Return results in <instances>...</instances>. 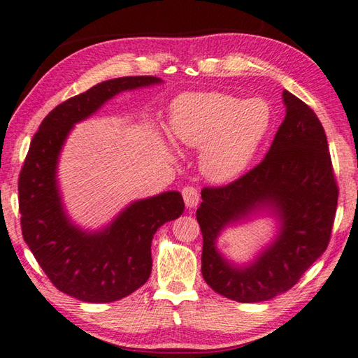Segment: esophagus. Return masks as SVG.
Wrapping results in <instances>:
<instances>
[{
  "label": "esophagus",
  "mask_w": 358,
  "mask_h": 358,
  "mask_svg": "<svg viewBox=\"0 0 358 358\" xmlns=\"http://www.w3.org/2000/svg\"><path fill=\"white\" fill-rule=\"evenodd\" d=\"M182 196H184V201H185V205L188 206V208H194V206L201 201L199 189H197L196 187H192V185L182 189Z\"/></svg>",
  "instance_id": "esophagus-1"
}]
</instances>
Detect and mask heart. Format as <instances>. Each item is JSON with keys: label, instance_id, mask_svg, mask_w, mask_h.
<instances>
[{"label": "heart", "instance_id": "b5f03b06", "mask_svg": "<svg viewBox=\"0 0 358 358\" xmlns=\"http://www.w3.org/2000/svg\"><path fill=\"white\" fill-rule=\"evenodd\" d=\"M271 124V107L264 99L206 92L174 101L170 130L180 144L202 147L201 166L206 176L228 180L250 164Z\"/></svg>", "mask_w": 358, "mask_h": 358}]
</instances>
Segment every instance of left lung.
I'll return each mask as SVG.
<instances>
[{"label": "left lung", "instance_id": "1", "mask_svg": "<svg viewBox=\"0 0 358 358\" xmlns=\"http://www.w3.org/2000/svg\"><path fill=\"white\" fill-rule=\"evenodd\" d=\"M287 116L265 159L243 176L205 187L196 211L202 275L211 289L242 303L265 301L288 291L328 248L338 187L327 134L314 110L283 90ZM259 204H273L282 217L278 242L248 268L228 266L213 243L220 229Z\"/></svg>", "mask_w": 358, "mask_h": 358}]
</instances>
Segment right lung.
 Returning a JSON list of instances; mask_svg holds the SVG:
<instances>
[{"label":"right lung","mask_w":358,"mask_h":358,"mask_svg":"<svg viewBox=\"0 0 358 358\" xmlns=\"http://www.w3.org/2000/svg\"><path fill=\"white\" fill-rule=\"evenodd\" d=\"M161 83L156 76H125L93 85L47 115L30 142L18 179L21 231L45 275L61 292L90 303L121 300L152 273L157 228L184 213L178 192L138 201L107 229L87 234L69 222L57 187V162L75 122L124 90Z\"/></svg>","instance_id":"right-lung-1"}]
</instances>
